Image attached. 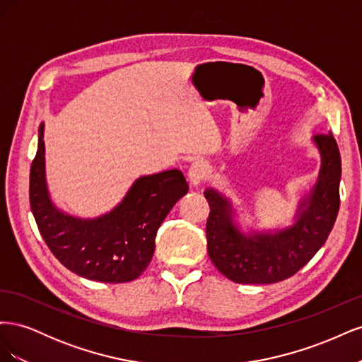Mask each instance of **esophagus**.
I'll return each mask as SVG.
<instances>
[{
  "mask_svg": "<svg viewBox=\"0 0 362 362\" xmlns=\"http://www.w3.org/2000/svg\"><path fill=\"white\" fill-rule=\"evenodd\" d=\"M208 175V164L202 160H196L192 163V166L189 168V184L192 189H198L199 185L206 180Z\"/></svg>",
  "mask_w": 362,
  "mask_h": 362,
  "instance_id": "34e87169",
  "label": "esophagus"
}]
</instances>
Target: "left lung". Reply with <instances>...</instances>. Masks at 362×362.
Segmentation results:
<instances>
[{"mask_svg": "<svg viewBox=\"0 0 362 362\" xmlns=\"http://www.w3.org/2000/svg\"><path fill=\"white\" fill-rule=\"evenodd\" d=\"M320 169L296 204L290 225L262 229L242 221L231 198L208 187L206 250L216 269L237 284H275L293 276L325 245L339 208L341 157L334 136H314Z\"/></svg>", "mask_w": 362, "mask_h": 362, "instance_id": "1", "label": "left lung"}]
</instances>
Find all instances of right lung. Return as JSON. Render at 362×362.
<instances>
[{"label": "right lung", "mask_w": 362, "mask_h": 362, "mask_svg": "<svg viewBox=\"0 0 362 362\" xmlns=\"http://www.w3.org/2000/svg\"><path fill=\"white\" fill-rule=\"evenodd\" d=\"M45 124L30 169V206L47 246L62 264L81 278L120 284L137 279L156 250L160 225L189 184L177 169L137 178L110 211L80 217L52 201L45 168Z\"/></svg>", "instance_id": "add662e5"}]
</instances>
